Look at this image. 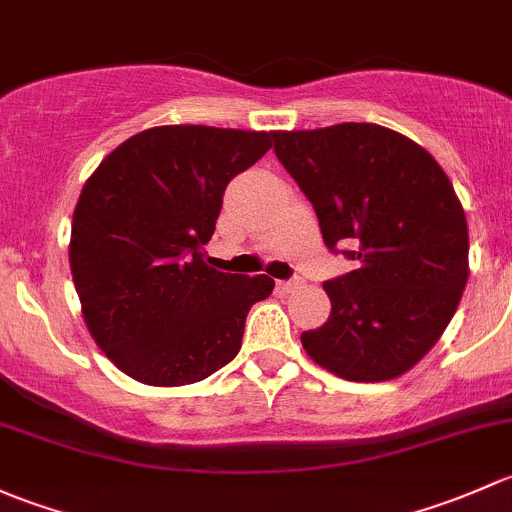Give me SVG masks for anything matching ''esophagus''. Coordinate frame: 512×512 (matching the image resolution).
I'll return each instance as SVG.
<instances>
[{
    "label": "esophagus",
    "instance_id": "esophagus-1",
    "mask_svg": "<svg viewBox=\"0 0 512 512\" xmlns=\"http://www.w3.org/2000/svg\"><path fill=\"white\" fill-rule=\"evenodd\" d=\"M300 283H303L300 278H291V281H278V288H281V291H295Z\"/></svg>",
    "mask_w": 512,
    "mask_h": 512
}]
</instances>
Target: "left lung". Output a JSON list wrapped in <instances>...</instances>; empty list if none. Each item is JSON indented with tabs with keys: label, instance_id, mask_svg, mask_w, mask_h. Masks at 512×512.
<instances>
[{
	"label": "left lung",
	"instance_id": "1",
	"mask_svg": "<svg viewBox=\"0 0 512 512\" xmlns=\"http://www.w3.org/2000/svg\"><path fill=\"white\" fill-rule=\"evenodd\" d=\"M323 241L360 266L323 283L333 310L300 335L350 382H384L439 342L468 281V226L451 179L414 140L374 123L273 133Z\"/></svg>",
	"mask_w": 512,
	"mask_h": 512
}]
</instances>
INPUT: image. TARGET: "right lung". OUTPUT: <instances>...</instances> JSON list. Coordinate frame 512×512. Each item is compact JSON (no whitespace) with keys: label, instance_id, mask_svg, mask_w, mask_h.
Returning a JSON list of instances; mask_svg holds the SVG:
<instances>
[{"label":"right lung","instance_id":"right-lung-1","mask_svg":"<svg viewBox=\"0 0 512 512\" xmlns=\"http://www.w3.org/2000/svg\"><path fill=\"white\" fill-rule=\"evenodd\" d=\"M273 133L162 125L115 147L83 184L71 224L83 320L118 370L152 387L202 382L241 347L268 276L204 261L226 184L271 150Z\"/></svg>","mask_w":512,"mask_h":512}]
</instances>
